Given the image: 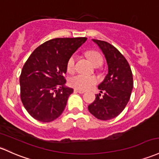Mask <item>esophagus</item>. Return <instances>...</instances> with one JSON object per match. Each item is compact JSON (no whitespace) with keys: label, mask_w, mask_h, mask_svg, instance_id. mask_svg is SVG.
Listing matches in <instances>:
<instances>
[{"label":"esophagus","mask_w":159,"mask_h":159,"mask_svg":"<svg viewBox=\"0 0 159 159\" xmlns=\"http://www.w3.org/2000/svg\"><path fill=\"white\" fill-rule=\"evenodd\" d=\"M75 91L77 92V93H84V90H77V89H75Z\"/></svg>","instance_id":"esophagus-1"}]
</instances>
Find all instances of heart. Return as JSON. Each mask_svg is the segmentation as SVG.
Wrapping results in <instances>:
<instances>
[{
	"label": "heart",
	"mask_w": 159,
	"mask_h": 159,
	"mask_svg": "<svg viewBox=\"0 0 159 159\" xmlns=\"http://www.w3.org/2000/svg\"><path fill=\"white\" fill-rule=\"evenodd\" d=\"M88 57L94 66L98 67L102 63V56L97 51H90L88 53ZM75 55L71 56L67 61L66 69L69 72H73L75 70ZM97 82V78L94 76L86 75L84 74H77L69 78V83L70 86L77 90H86L90 89Z\"/></svg>",
	"instance_id": "obj_1"
}]
</instances>
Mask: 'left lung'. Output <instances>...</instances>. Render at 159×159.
<instances>
[{
	"label": "left lung",
	"instance_id": "8db88e82",
	"mask_svg": "<svg viewBox=\"0 0 159 159\" xmlns=\"http://www.w3.org/2000/svg\"><path fill=\"white\" fill-rule=\"evenodd\" d=\"M102 50L108 66V73L98 85L101 94H96L95 100L88 110L99 120L116 118L125 109L133 90V75L128 61L114 46L103 41L92 39Z\"/></svg>",
	"mask_w": 159,
	"mask_h": 159
}]
</instances>
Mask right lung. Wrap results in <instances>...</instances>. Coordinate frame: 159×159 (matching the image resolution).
Returning a JSON list of instances; mask_svg holds the SVG:
<instances>
[{
	"label": "right lung",
	"mask_w": 159,
	"mask_h": 159,
	"mask_svg": "<svg viewBox=\"0 0 159 159\" xmlns=\"http://www.w3.org/2000/svg\"><path fill=\"white\" fill-rule=\"evenodd\" d=\"M87 38H54L37 48L29 57L20 78L24 107L34 119L50 122L62 113L73 89L65 85L69 57Z\"/></svg>",
	"instance_id": "right-lung-1"
}]
</instances>
